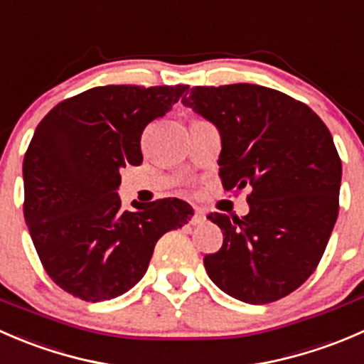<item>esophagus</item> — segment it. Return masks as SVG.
Instances as JSON below:
<instances>
[{"mask_svg":"<svg viewBox=\"0 0 364 364\" xmlns=\"http://www.w3.org/2000/svg\"><path fill=\"white\" fill-rule=\"evenodd\" d=\"M200 222H204V211H203V209L197 208L196 215L192 216V223H193V225H197V223H200Z\"/></svg>","mask_w":364,"mask_h":364,"instance_id":"1","label":"esophagus"}]
</instances>
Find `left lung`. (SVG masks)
Masks as SVG:
<instances>
[{
    "mask_svg": "<svg viewBox=\"0 0 364 364\" xmlns=\"http://www.w3.org/2000/svg\"><path fill=\"white\" fill-rule=\"evenodd\" d=\"M183 105L222 135L220 179L250 188V213L208 218L223 245L204 257L209 278L250 304L282 299L321 262L338 216L341 160L324 121L306 104L257 84L196 86Z\"/></svg>",
    "mask_w": 364,
    "mask_h": 364,
    "instance_id": "left-lung-1",
    "label": "left lung"
}]
</instances>
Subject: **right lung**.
Returning <instances> with one entry per match:
<instances>
[{
	"instance_id": "right-lung-1",
	"label": "right lung",
	"mask_w": 364,
	"mask_h": 364,
	"mask_svg": "<svg viewBox=\"0 0 364 364\" xmlns=\"http://www.w3.org/2000/svg\"><path fill=\"white\" fill-rule=\"evenodd\" d=\"M188 86H98L60 102L24 155V220L43 269L79 299L130 291L156 241L188 223L179 199L121 208V167L142 164L141 135Z\"/></svg>"
}]
</instances>
